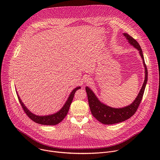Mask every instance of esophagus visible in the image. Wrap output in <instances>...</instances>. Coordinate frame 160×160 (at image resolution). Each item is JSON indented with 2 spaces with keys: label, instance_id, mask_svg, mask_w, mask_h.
Returning a JSON list of instances; mask_svg holds the SVG:
<instances>
[{
  "label": "esophagus",
  "instance_id": "34e87169",
  "mask_svg": "<svg viewBox=\"0 0 160 160\" xmlns=\"http://www.w3.org/2000/svg\"><path fill=\"white\" fill-rule=\"evenodd\" d=\"M90 80H91V78H88V77H86V78H85V79H84V82H85V83L90 82Z\"/></svg>",
  "mask_w": 160,
  "mask_h": 160
}]
</instances>
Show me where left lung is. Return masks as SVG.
<instances>
[{
    "mask_svg": "<svg viewBox=\"0 0 160 160\" xmlns=\"http://www.w3.org/2000/svg\"><path fill=\"white\" fill-rule=\"evenodd\" d=\"M123 36L125 37L130 45L139 51V54L142 59L143 65L144 67L145 78L142 86L139 91V92L136 97L135 99L130 104L122 107V108H112L101 102L96 96L92 90L87 86L85 87V90L87 94L88 104L92 115L99 122L105 125H112L115 123H118L125 121L132 117L134 113L138 109L141 101L142 99V96L144 92V90L146 86L148 81V70L145 64L144 58L142 53V51L139 43L134 38L130 37L128 34L123 33Z\"/></svg>",
    "mask_w": 160,
    "mask_h": 160,
    "instance_id": "8db88e82",
    "label": "left lung"
}]
</instances>
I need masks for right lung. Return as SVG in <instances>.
I'll list each match as a JSON object with an SVG mask.
<instances>
[{"mask_svg": "<svg viewBox=\"0 0 160 160\" xmlns=\"http://www.w3.org/2000/svg\"><path fill=\"white\" fill-rule=\"evenodd\" d=\"M81 87H77L75 88L69 95V97L68 98L66 101L65 102L63 106L56 112H54L53 114H51V115H37L35 114L32 112L27 108V106L24 104V103L22 102L21 99L19 98V96L18 95V93L16 90V94L18 95V98L19 99V101L22 107V109L25 111L28 117L32 120L33 122L35 123L41 124V125H55L58 123H59L67 115L68 112L69 111V108L70 107V105L72 102L74 95L76 91L78 89H80Z\"/></svg>", "mask_w": 160, "mask_h": 160, "instance_id": "right-lung-1", "label": "right lung"}]
</instances>
